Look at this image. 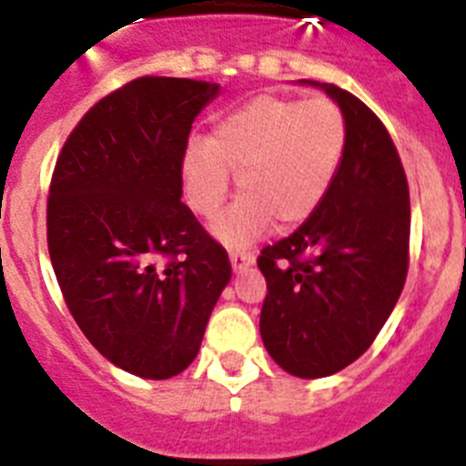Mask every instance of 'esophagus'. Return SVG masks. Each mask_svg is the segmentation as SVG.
Returning a JSON list of instances; mask_svg holds the SVG:
<instances>
[{"label": "esophagus", "instance_id": "obj_1", "mask_svg": "<svg viewBox=\"0 0 466 466\" xmlns=\"http://www.w3.org/2000/svg\"><path fill=\"white\" fill-rule=\"evenodd\" d=\"M228 258H230V268L236 270V273H240L242 268H249V266L254 263V254L249 252H230Z\"/></svg>", "mask_w": 466, "mask_h": 466}]
</instances>
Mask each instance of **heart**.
<instances>
[{"mask_svg": "<svg viewBox=\"0 0 466 466\" xmlns=\"http://www.w3.org/2000/svg\"><path fill=\"white\" fill-rule=\"evenodd\" d=\"M345 147L348 121L333 100L258 95L214 127L208 147L187 151V203L214 219L236 177L240 198L212 233L226 247H247L273 224L310 219L336 182Z\"/></svg>", "mask_w": 466, "mask_h": 466, "instance_id": "heart-1", "label": "heart"}]
</instances>
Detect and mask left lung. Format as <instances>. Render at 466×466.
Here are the masks:
<instances>
[{"label": "left lung", "mask_w": 466, "mask_h": 466, "mask_svg": "<svg viewBox=\"0 0 466 466\" xmlns=\"http://www.w3.org/2000/svg\"><path fill=\"white\" fill-rule=\"evenodd\" d=\"M317 86L343 109L348 147L331 191L289 238L258 257L268 294L261 339L296 378L343 371L371 348L409 273V182L392 137L361 100Z\"/></svg>", "instance_id": "8db88e82"}]
</instances>
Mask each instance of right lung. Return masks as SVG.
<instances>
[{
	"instance_id": "right-lung-1",
	"label": "right lung",
	"mask_w": 466,
	"mask_h": 466,
	"mask_svg": "<svg viewBox=\"0 0 466 466\" xmlns=\"http://www.w3.org/2000/svg\"><path fill=\"white\" fill-rule=\"evenodd\" d=\"M217 95L209 81H130L81 118L53 170L48 254L65 303L105 360L147 380L196 360L230 282L226 249L182 203L191 123Z\"/></svg>"
}]
</instances>
